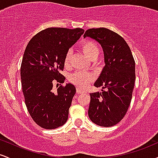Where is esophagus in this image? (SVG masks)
<instances>
[{
	"instance_id": "esophagus-1",
	"label": "esophagus",
	"mask_w": 158,
	"mask_h": 158,
	"mask_svg": "<svg viewBox=\"0 0 158 158\" xmlns=\"http://www.w3.org/2000/svg\"><path fill=\"white\" fill-rule=\"evenodd\" d=\"M85 90H81V89H80V88H77V93L78 94H82V93H85Z\"/></svg>"
}]
</instances>
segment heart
Wrapping results in <instances>:
<instances>
[{
  "label": "heart",
  "instance_id": "1",
  "mask_svg": "<svg viewBox=\"0 0 158 158\" xmlns=\"http://www.w3.org/2000/svg\"><path fill=\"white\" fill-rule=\"evenodd\" d=\"M81 49L90 60H95L99 54V49L96 42L91 40H85L80 44ZM73 52L69 50L66 52L64 59L65 68H69L71 64ZM94 80V76L90 73L86 72H76L70 77V81L72 84L75 85L78 88H85Z\"/></svg>",
  "mask_w": 158,
  "mask_h": 158
}]
</instances>
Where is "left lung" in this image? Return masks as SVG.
<instances>
[{"instance_id":"obj_1","label":"left lung","mask_w":158,"mask_h":158,"mask_svg":"<svg viewBox=\"0 0 158 158\" xmlns=\"http://www.w3.org/2000/svg\"><path fill=\"white\" fill-rule=\"evenodd\" d=\"M101 44L105 65L94 86L102 87V93L90 94L88 116L94 123L102 127L115 126L123 119L131 103L135 81V61L124 39L104 27L86 30Z\"/></svg>"}]
</instances>
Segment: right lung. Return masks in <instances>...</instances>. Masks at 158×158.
<instances>
[{
    "mask_svg": "<svg viewBox=\"0 0 158 158\" xmlns=\"http://www.w3.org/2000/svg\"><path fill=\"white\" fill-rule=\"evenodd\" d=\"M85 30L49 27L32 38L23 53L21 78L25 104L36 124L45 129H55L64 124L76 94L73 85H60L52 90L53 82H64L66 52Z\"/></svg>",
    "mask_w": 158,
    "mask_h": 158,
    "instance_id": "add662e5",
    "label": "right lung"
}]
</instances>
